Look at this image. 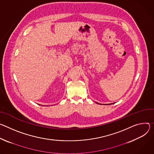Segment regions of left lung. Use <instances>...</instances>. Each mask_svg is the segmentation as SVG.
Segmentation results:
<instances>
[{
  "label": "left lung",
  "instance_id": "obj_1",
  "mask_svg": "<svg viewBox=\"0 0 154 154\" xmlns=\"http://www.w3.org/2000/svg\"><path fill=\"white\" fill-rule=\"evenodd\" d=\"M98 104H100V103H98ZM107 105H111V104H107Z\"/></svg>",
  "mask_w": 154,
  "mask_h": 154
}]
</instances>
